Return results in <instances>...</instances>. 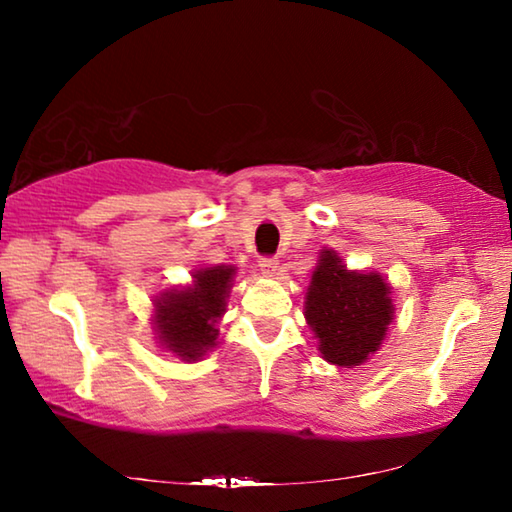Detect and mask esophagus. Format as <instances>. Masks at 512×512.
<instances>
[{"instance_id": "obj_1", "label": "esophagus", "mask_w": 512, "mask_h": 512, "mask_svg": "<svg viewBox=\"0 0 512 512\" xmlns=\"http://www.w3.org/2000/svg\"><path fill=\"white\" fill-rule=\"evenodd\" d=\"M259 268H262L264 275L273 277V275H277V271H280V259H277V257H262V259H259Z\"/></svg>"}]
</instances>
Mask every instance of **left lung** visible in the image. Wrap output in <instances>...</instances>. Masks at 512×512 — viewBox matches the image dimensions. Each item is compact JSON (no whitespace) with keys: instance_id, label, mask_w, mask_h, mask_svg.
Masks as SVG:
<instances>
[{"instance_id":"1","label":"left lung","mask_w":512,"mask_h":512,"mask_svg":"<svg viewBox=\"0 0 512 512\" xmlns=\"http://www.w3.org/2000/svg\"><path fill=\"white\" fill-rule=\"evenodd\" d=\"M391 296L381 273L350 271L334 248L320 250L305 293V320L320 357L357 368L377 354L395 316Z\"/></svg>"}]
</instances>
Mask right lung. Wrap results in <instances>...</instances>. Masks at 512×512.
Segmentation results:
<instances>
[{
	"mask_svg": "<svg viewBox=\"0 0 512 512\" xmlns=\"http://www.w3.org/2000/svg\"><path fill=\"white\" fill-rule=\"evenodd\" d=\"M237 268L230 264L201 266L185 287L162 291L153 300V332L164 352L196 363L219 345V320L235 287Z\"/></svg>",
	"mask_w": 512,
	"mask_h": 512,
	"instance_id": "1",
	"label": "right lung"
}]
</instances>
